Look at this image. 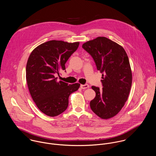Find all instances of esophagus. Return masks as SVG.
I'll return each mask as SVG.
<instances>
[{
	"mask_svg": "<svg viewBox=\"0 0 156 156\" xmlns=\"http://www.w3.org/2000/svg\"><path fill=\"white\" fill-rule=\"evenodd\" d=\"M89 87V86L88 85V84H85V85H80V88H81L82 89H87V88H88Z\"/></svg>",
	"mask_w": 156,
	"mask_h": 156,
	"instance_id": "esophagus-1",
	"label": "esophagus"
}]
</instances>
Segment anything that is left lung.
I'll return each mask as SVG.
<instances>
[{
    "label": "left lung",
    "mask_w": 156,
    "mask_h": 156,
    "mask_svg": "<svg viewBox=\"0 0 156 156\" xmlns=\"http://www.w3.org/2000/svg\"><path fill=\"white\" fill-rule=\"evenodd\" d=\"M102 73L103 88L92 87L95 93L90 101L92 111L102 119H109L121 110L127 100L132 83L128 56L120 45L102 37L82 45Z\"/></svg>",
    "instance_id": "obj_1"
}]
</instances>
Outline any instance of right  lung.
Masks as SVG:
<instances>
[{"label": "right lung", "mask_w": 156, "mask_h": 156, "mask_svg": "<svg viewBox=\"0 0 156 156\" xmlns=\"http://www.w3.org/2000/svg\"><path fill=\"white\" fill-rule=\"evenodd\" d=\"M79 45V42L49 41L37 47L28 58L26 77L29 92L38 108L47 116H56L65 111L69 95L80 87L78 83L58 82L55 77L66 69V63Z\"/></svg>", "instance_id": "add662e5"}]
</instances>
